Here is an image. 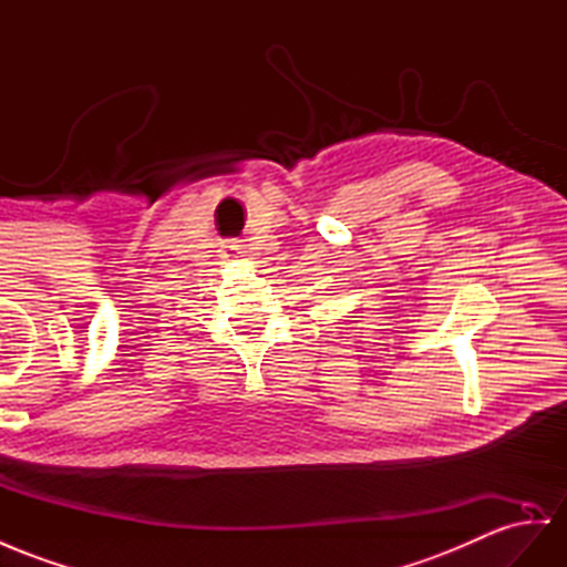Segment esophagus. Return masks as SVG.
<instances>
[{
    "label": "esophagus",
    "mask_w": 567,
    "mask_h": 567,
    "mask_svg": "<svg viewBox=\"0 0 567 567\" xmlns=\"http://www.w3.org/2000/svg\"><path fill=\"white\" fill-rule=\"evenodd\" d=\"M225 251H231V254H244V251H241V244H239V241H235V239L225 244Z\"/></svg>",
    "instance_id": "esophagus-1"
}]
</instances>
